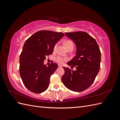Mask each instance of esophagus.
I'll list each match as a JSON object with an SVG mask.
<instances>
[{"label":"esophagus","instance_id":"1","mask_svg":"<svg viewBox=\"0 0 120 120\" xmlns=\"http://www.w3.org/2000/svg\"><path fill=\"white\" fill-rule=\"evenodd\" d=\"M58 67H63V65L59 64H58Z\"/></svg>","mask_w":120,"mask_h":120}]
</instances>
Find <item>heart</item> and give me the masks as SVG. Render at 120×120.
<instances>
[{
    "label": "heart",
    "instance_id": "b5f03b06",
    "mask_svg": "<svg viewBox=\"0 0 120 120\" xmlns=\"http://www.w3.org/2000/svg\"><path fill=\"white\" fill-rule=\"evenodd\" d=\"M64 45H66L67 49L69 48H70V47H73L74 48V44L71 41H66L64 42ZM56 48V45L54 46V49L55 50ZM67 60H68L67 57H63L61 56H57L56 58V61L57 63H59V64H63L64 61H67Z\"/></svg>",
    "mask_w": 120,
    "mask_h": 120
}]
</instances>
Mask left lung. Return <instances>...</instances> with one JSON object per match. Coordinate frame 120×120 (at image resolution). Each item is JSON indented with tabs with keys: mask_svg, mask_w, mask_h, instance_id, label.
<instances>
[{
	"mask_svg": "<svg viewBox=\"0 0 120 120\" xmlns=\"http://www.w3.org/2000/svg\"><path fill=\"white\" fill-rule=\"evenodd\" d=\"M67 37L73 41L77 47L76 55L67 64L74 71L63 67L64 74L61 81L72 91L81 92L91 86L100 68L101 53L95 38L86 32H66Z\"/></svg>",
	"mask_w": 120,
	"mask_h": 120,
	"instance_id": "left-lung-1",
	"label": "left lung"
}]
</instances>
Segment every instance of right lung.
I'll list each match as a JSON object with an SVG mask.
<instances>
[{
	"label": "right lung",
	"instance_id": "obj_1",
	"mask_svg": "<svg viewBox=\"0 0 120 120\" xmlns=\"http://www.w3.org/2000/svg\"><path fill=\"white\" fill-rule=\"evenodd\" d=\"M64 35L62 32L40 30L25 41L19 57V72L24 86L31 92L41 93L48 88L50 76L58 66L52 63L47 67L43 63Z\"/></svg>",
	"mask_w": 120,
	"mask_h": 120
}]
</instances>
